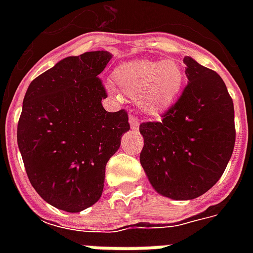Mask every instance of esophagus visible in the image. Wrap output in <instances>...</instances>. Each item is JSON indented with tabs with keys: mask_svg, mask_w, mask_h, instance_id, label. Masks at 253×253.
<instances>
[{
	"mask_svg": "<svg viewBox=\"0 0 253 253\" xmlns=\"http://www.w3.org/2000/svg\"><path fill=\"white\" fill-rule=\"evenodd\" d=\"M128 123H130V127H131L132 130H138V127H139V123H138L137 118H135V116L130 115V118H128Z\"/></svg>",
	"mask_w": 253,
	"mask_h": 253,
	"instance_id": "esophagus-1",
	"label": "esophagus"
}]
</instances>
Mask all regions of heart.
Returning a JSON list of instances; mask_svg holds the SVG:
<instances>
[{"label":"heart","instance_id":"obj_1","mask_svg":"<svg viewBox=\"0 0 253 253\" xmlns=\"http://www.w3.org/2000/svg\"><path fill=\"white\" fill-rule=\"evenodd\" d=\"M183 80L181 67L172 59L163 62L135 59L123 63L115 72L122 92L137 100L139 110L150 116L161 115L169 108L180 93Z\"/></svg>","mask_w":253,"mask_h":253}]
</instances>
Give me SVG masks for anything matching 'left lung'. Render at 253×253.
<instances>
[{
  "mask_svg": "<svg viewBox=\"0 0 253 253\" xmlns=\"http://www.w3.org/2000/svg\"><path fill=\"white\" fill-rule=\"evenodd\" d=\"M188 84L160 122L139 126V161L163 196L188 201L222 176L236 141L233 100L217 73L184 58Z\"/></svg>",
  "mask_w": 253,
  "mask_h": 253,
  "instance_id": "obj_1",
  "label": "left lung"
}]
</instances>
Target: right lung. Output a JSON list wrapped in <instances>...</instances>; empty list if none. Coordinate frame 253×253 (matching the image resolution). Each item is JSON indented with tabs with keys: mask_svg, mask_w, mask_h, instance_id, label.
Returning <instances> with one entry per match:
<instances>
[{
	"mask_svg": "<svg viewBox=\"0 0 253 253\" xmlns=\"http://www.w3.org/2000/svg\"><path fill=\"white\" fill-rule=\"evenodd\" d=\"M108 51L67 57L27 89L17 125V145L31 184L51 206L78 212L99 201L105 165L130 130L125 110L107 112L97 76Z\"/></svg>",
	"mask_w": 253,
	"mask_h": 253,
	"instance_id": "obj_1",
	"label": "right lung"
}]
</instances>
